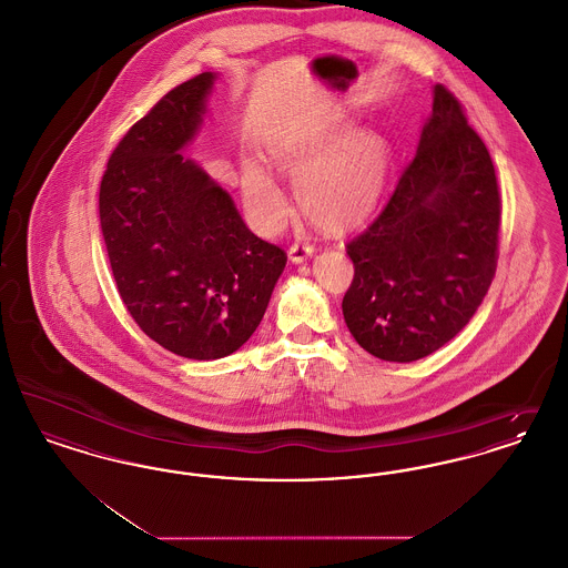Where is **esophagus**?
Returning a JSON list of instances; mask_svg holds the SVG:
<instances>
[{
    "mask_svg": "<svg viewBox=\"0 0 568 568\" xmlns=\"http://www.w3.org/2000/svg\"><path fill=\"white\" fill-rule=\"evenodd\" d=\"M313 253H315V248H313L311 244L296 243L290 246L287 257H290V262H292V264H302V262H306L308 257H313Z\"/></svg>",
    "mask_w": 568,
    "mask_h": 568,
    "instance_id": "obj_1",
    "label": "esophagus"
}]
</instances>
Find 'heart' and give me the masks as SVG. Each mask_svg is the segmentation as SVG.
<instances>
[{
  "label": "heart",
  "mask_w": 568,
  "mask_h": 568,
  "mask_svg": "<svg viewBox=\"0 0 568 568\" xmlns=\"http://www.w3.org/2000/svg\"><path fill=\"white\" fill-rule=\"evenodd\" d=\"M268 163L294 181L300 211L324 232H347L377 209L394 149L375 128L343 119L315 135H285L268 146ZM246 211L264 232H276L290 213L287 195L262 163H241Z\"/></svg>",
  "instance_id": "heart-1"
}]
</instances>
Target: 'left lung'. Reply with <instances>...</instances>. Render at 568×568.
<instances>
[{
  "mask_svg": "<svg viewBox=\"0 0 568 568\" xmlns=\"http://www.w3.org/2000/svg\"><path fill=\"white\" fill-rule=\"evenodd\" d=\"M500 197L484 140L434 84L415 158L387 206L347 244L355 274L343 315L362 349L415 362L477 313L498 257Z\"/></svg>",
  "mask_w": 568,
  "mask_h": 568,
  "instance_id": "obj_1",
  "label": "left lung"
}]
</instances>
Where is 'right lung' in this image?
Returning <instances> with one entry per match:
<instances>
[{
  "instance_id": "1",
  "label": "right lung",
  "mask_w": 568,
  "mask_h": 568,
  "mask_svg": "<svg viewBox=\"0 0 568 568\" xmlns=\"http://www.w3.org/2000/svg\"><path fill=\"white\" fill-rule=\"evenodd\" d=\"M215 81L204 72L165 93L112 151L100 187L119 296L149 338L190 359L239 352L287 262L183 153L202 130Z\"/></svg>"
}]
</instances>
